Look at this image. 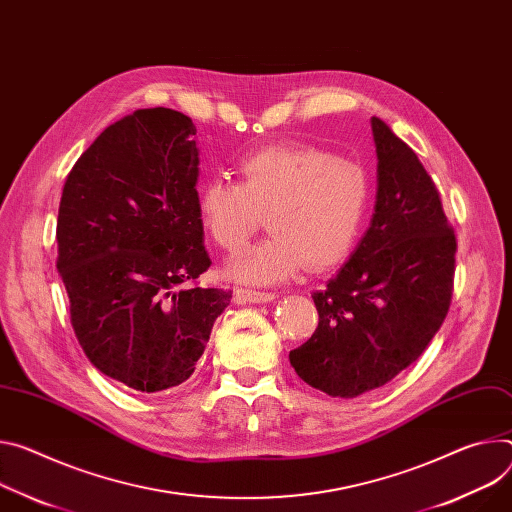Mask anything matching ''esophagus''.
<instances>
[{
  "instance_id": "esophagus-1",
  "label": "esophagus",
  "mask_w": 512,
  "mask_h": 512,
  "mask_svg": "<svg viewBox=\"0 0 512 512\" xmlns=\"http://www.w3.org/2000/svg\"><path fill=\"white\" fill-rule=\"evenodd\" d=\"M235 300L239 304H263V302L275 300V294L273 292H259V290L239 288V290H235Z\"/></svg>"
}]
</instances>
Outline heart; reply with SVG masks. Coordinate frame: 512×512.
Masks as SVG:
<instances>
[{
    "label": "heart",
    "instance_id": "obj_1",
    "mask_svg": "<svg viewBox=\"0 0 512 512\" xmlns=\"http://www.w3.org/2000/svg\"><path fill=\"white\" fill-rule=\"evenodd\" d=\"M241 183L204 181L196 196L202 228L216 247L239 251L267 212L271 235L232 257L226 277L241 284H277L306 265L341 263L363 228L371 179L351 159L310 145H269L237 163Z\"/></svg>",
    "mask_w": 512,
    "mask_h": 512
}]
</instances>
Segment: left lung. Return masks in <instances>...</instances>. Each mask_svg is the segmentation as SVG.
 I'll return each instance as SVG.
<instances>
[{"label": "left lung", "instance_id": "8db88e82", "mask_svg": "<svg viewBox=\"0 0 512 512\" xmlns=\"http://www.w3.org/2000/svg\"><path fill=\"white\" fill-rule=\"evenodd\" d=\"M376 204L351 257L320 292L314 335L290 351L312 388L355 398L394 380L427 349L447 316L455 235L416 153L371 118Z\"/></svg>", "mask_w": 512, "mask_h": 512}]
</instances>
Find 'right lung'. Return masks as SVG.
<instances>
[{"label": "right lung", "instance_id": "obj_1", "mask_svg": "<svg viewBox=\"0 0 512 512\" xmlns=\"http://www.w3.org/2000/svg\"><path fill=\"white\" fill-rule=\"evenodd\" d=\"M192 118L147 108L108 126L67 175L57 269L77 341L136 392L188 380L232 292L183 288L210 267Z\"/></svg>", "mask_w": 512, "mask_h": 512}]
</instances>
